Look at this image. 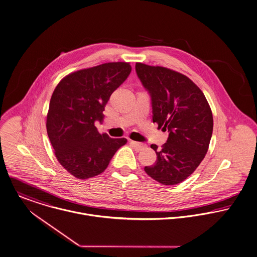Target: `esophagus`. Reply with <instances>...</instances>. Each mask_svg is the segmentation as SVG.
Returning a JSON list of instances; mask_svg holds the SVG:
<instances>
[{"label":"esophagus","mask_w":257,"mask_h":257,"mask_svg":"<svg viewBox=\"0 0 257 257\" xmlns=\"http://www.w3.org/2000/svg\"><path fill=\"white\" fill-rule=\"evenodd\" d=\"M130 143L135 147V149H136L137 151H142V150H144V149L146 148V145L141 144V143H138V142H135V141H130Z\"/></svg>","instance_id":"1"}]
</instances>
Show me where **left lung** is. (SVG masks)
<instances>
[{"label": "left lung", "instance_id": "left-lung-1", "mask_svg": "<svg viewBox=\"0 0 257 257\" xmlns=\"http://www.w3.org/2000/svg\"><path fill=\"white\" fill-rule=\"evenodd\" d=\"M137 75L152 98L153 121L169 132L153 166L145 171L166 185L180 183L204 159L212 136L210 106L200 88L182 74L164 67L136 64Z\"/></svg>", "mask_w": 257, "mask_h": 257}]
</instances>
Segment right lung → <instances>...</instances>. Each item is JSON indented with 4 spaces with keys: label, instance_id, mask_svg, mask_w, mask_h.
Instances as JSON below:
<instances>
[{
    "label": "right lung",
    "instance_id": "right-lung-1",
    "mask_svg": "<svg viewBox=\"0 0 257 257\" xmlns=\"http://www.w3.org/2000/svg\"><path fill=\"white\" fill-rule=\"evenodd\" d=\"M128 63H106L81 70L56 86L47 115V133L59 163L80 179L104 171L125 139L100 135L94 125L103 120L111 93L130 76Z\"/></svg>",
    "mask_w": 257,
    "mask_h": 257
}]
</instances>
